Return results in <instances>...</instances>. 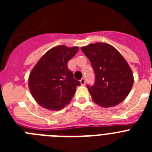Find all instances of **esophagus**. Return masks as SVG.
<instances>
[{
	"instance_id": "1",
	"label": "esophagus",
	"mask_w": 152,
	"mask_h": 152,
	"mask_svg": "<svg viewBox=\"0 0 152 152\" xmlns=\"http://www.w3.org/2000/svg\"><path fill=\"white\" fill-rule=\"evenodd\" d=\"M80 84H81V85H84V84H85V79L81 78L80 80Z\"/></svg>"
}]
</instances>
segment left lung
<instances>
[{
	"label": "left lung",
	"mask_w": 152,
	"mask_h": 152,
	"mask_svg": "<svg viewBox=\"0 0 152 152\" xmlns=\"http://www.w3.org/2000/svg\"><path fill=\"white\" fill-rule=\"evenodd\" d=\"M95 74L94 85H88L93 100L102 107L116 106L126 98L134 83L129 65L113 46L96 42L81 47Z\"/></svg>",
	"instance_id": "left-lung-1"
}]
</instances>
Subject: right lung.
Segmentation results:
<instances>
[{
	"label": "right lung",
	"instance_id": "1",
	"mask_svg": "<svg viewBox=\"0 0 152 152\" xmlns=\"http://www.w3.org/2000/svg\"><path fill=\"white\" fill-rule=\"evenodd\" d=\"M78 47L57 45L46 52L31 71L29 88L36 101L50 110H60L70 103L80 85L67 64Z\"/></svg>",
	"mask_w": 152,
	"mask_h": 152
}]
</instances>
